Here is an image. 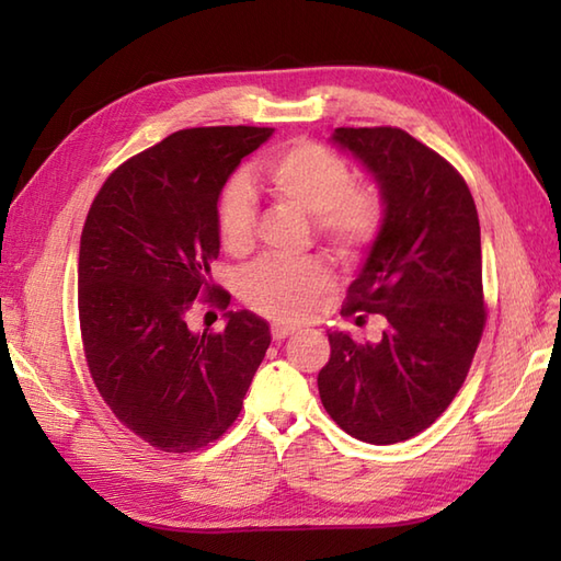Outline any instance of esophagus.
<instances>
[{
	"label": "esophagus",
	"instance_id": "obj_1",
	"mask_svg": "<svg viewBox=\"0 0 561 561\" xmlns=\"http://www.w3.org/2000/svg\"><path fill=\"white\" fill-rule=\"evenodd\" d=\"M299 330L296 325H291V323H272V337L274 340H284V337H289V335H294V332Z\"/></svg>",
	"mask_w": 561,
	"mask_h": 561
}]
</instances>
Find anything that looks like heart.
<instances>
[{
	"mask_svg": "<svg viewBox=\"0 0 561 561\" xmlns=\"http://www.w3.org/2000/svg\"><path fill=\"white\" fill-rule=\"evenodd\" d=\"M265 183L274 197L311 214L320 241L340 257H359L383 229V197L371 185H354L350 163L316 141H294L265 163ZM217 231L226 253L245 255L255 243L253 190L241 175L224 187ZM330 287L320 260H262L243 272L238 291L255 311L301 320Z\"/></svg>",
	"mask_w": 561,
	"mask_h": 561,
	"instance_id": "obj_1",
	"label": "heart"
}]
</instances>
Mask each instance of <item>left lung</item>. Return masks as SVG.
Listing matches in <instances>:
<instances>
[{
    "instance_id": "left-lung-1",
    "label": "left lung",
    "mask_w": 561,
    "mask_h": 561,
    "mask_svg": "<svg viewBox=\"0 0 561 561\" xmlns=\"http://www.w3.org/2000/svg\"><path fill=\"white\" fill-rule=\"evenodd\" d=\"M330 139L386 207L342 313H380L386 330L366 344L330 332L318 390L350 436L388 446L432 426L470 371L484 328L480 219L460 173L404 129L337 127Z\"/></svg>"
}]
</instances>
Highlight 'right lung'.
Here are the masks:
<instances>
[{
	"instance_id": "add662e5",
	"label": "right lung",
	"mask_w": 561,
	"mask_h": 561,
	"mask_svg": "<svg viewBox=\"0 0 561 561\" xmlns=\"http://www.w3.org/2000/svg\"><path fill=\"white\" fill-rule=\"evenodd\" d=\"M272 127H193L113 171L79 245V323L101 398L129 432L165 453L217 440L241 414L270 347V325L226 311L221 332H193L187 311L217 294V205Z\"/></svg>"
}]
</instances>
